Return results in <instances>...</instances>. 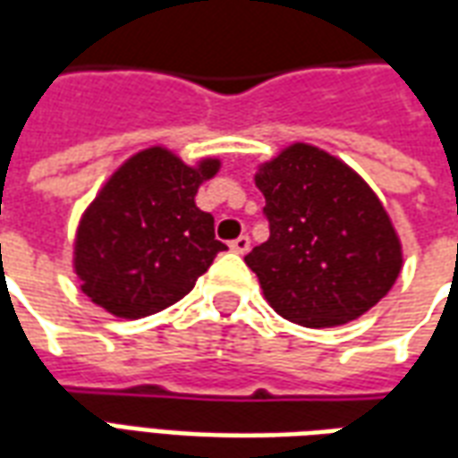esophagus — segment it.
I'll return each mask as SVG.
<instances>
[{
    "label": "esophagus",
    "mask_w": 458,
    "mask_h": 458,
    "mask_svg": "<svg viewBox=\"0 0 458 458\" xmlns=\"http://www.w3.org/2000/svg\"><path fill=\"white\" fill-rule=\"evenodd\" d=\"M230 250L238 252V255H245V252L250 250V238H248V235H240V238H235L233 242H230Z\"/></svg>",
    "instance_id": "obj_1"
}]
</instances>
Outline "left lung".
Instances as JSON below:
<instances>
[{
    "label": "left lung",
    "instance_id": "8db88e82",
    "mask_svg": "<svg viewBox=\"0 0 458 458\" xmlns=\"http://www.w3.org/2000/svg\"><path fill=\"white\" fill-rule=\"evenodd\" d=\"M270 238L245 262L277 315L335 327L364 315L392 290L402 245L385 206L350 165L293 143L255 175Z\"/></svg>",
    "mask_w": 458,
    "mask_h": 458
}]
</instances>
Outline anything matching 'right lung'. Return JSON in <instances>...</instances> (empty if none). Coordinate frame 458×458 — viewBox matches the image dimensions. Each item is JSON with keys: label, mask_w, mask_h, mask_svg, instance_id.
<instances>
[{"label": "right lung", "mask_w": 458, "mask_h": 458, "mask_svg": "<svg viewBox=\"0 0 458 458\" xmlns=\"http://www.w3.org/2000/svg\"><path fill=\"white\" fill-rule=\"evenodd\" d=\"M218 168L216 158L191 168L161 146L123 163L76 230L73 270L84 295L126 319L161 312L188 295L225 250L213 216L196 206L198 185Z\"/></svg>", "instance_id": "right-lung-1"}]
</instances>
